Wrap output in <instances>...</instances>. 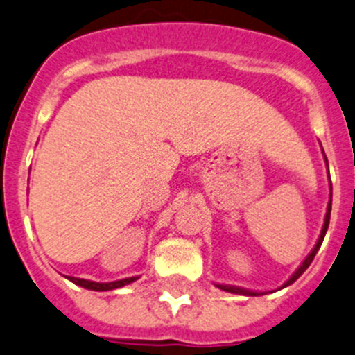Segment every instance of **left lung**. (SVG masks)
<instances>
[{
	"label": "left lung",
	"mask_w": 355,
	"mask_h": 355,
	"mask_svg": "<svg viewBox=\"0 0 355 355\" xmlns=\"http://www.w3.org/2000/svg\"><path fill=\"white\" fill-rule=\"evenodd\" d=\"M330 188H331V184H330ZM330 211H331V193H330V202H328V207H327V215H324V224H323V229H321L320 239H318L316 246L313 248V251H311V253L308 254V258H306L304 261H302V265L299 266L297 270H295V272H294V275H292L291 279H288L287 282L284 284L282 287H287V286H291V284H294L295 280H297L299 277H301L302 273L306 272V268H308V266L311 265V261H313V259H314V257H316L318 250H320L321 243H323V239H324V234H327V229H328V224H330ZM217 287H218V288H222V291H225V292H232V294H243V295H261V292L248 291V288H241V287H234V286H220V284H218Z\"/></svg>",
	"instance_id": "1"
}]
</instances>
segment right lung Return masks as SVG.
Segmentation results:
<instances>
[{
  "label": "right lung",
  "instance_id": "obj_1",
  "mask_svg": "<svg viewBox=\"0 0 355 355\" xmlns=\"http://www.w3.org/2000/svg\"><path fill=\"white\" fill-rule=\"evenodd\" d=\"M68 280H71L73 284L80 287H85L90 288V291H112V288H119L123 286H128V284L135 282L138 277H130V279H123V280H116V282H107V284H102V282H92V280H85V279H76V277H67Z\"/></svg>",
  "mask_w": 355,
  "mask_h": 355
}]
</instances>
